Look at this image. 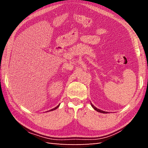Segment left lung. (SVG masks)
<instances>
[{"label": "left lung", "instance_id": "1", "mask_svg": "<svg viewBox=\"0 0 148 148\" xmlns=\"http://www.w3.org/2000/svg\"><path fill=\"white\" fill-rule=\"evenodd\" d=\"M91 106H92V108L95 110V111H97V112H101V113H108V112H106V111H102V110H100V109H97L96 107H95L94 106L92 103H91Z\"/></svg>", "mask_w": 148, "mask_h": 148}]
</instances>
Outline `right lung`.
<instances>
[{
	"instance_id": "add662e5",
	"label": "right lung",
	"mask_w": 148,
	"mask_h": 148,
	"mask_svg": "<svg viewBox=\"0 0 148 148\" xmlns=\"http://www.w3.org/2000/svg\"><path fill=\"white\" fill-rule=\"evenodd\" d=\"M59 106H60V104H58L57 106L55 107V108H53V109H51V110H49V111H54V110H55V109H57V108H58V107H59ZM48 111H47V112H48Z\"/></svg>"
}]
</instances>
